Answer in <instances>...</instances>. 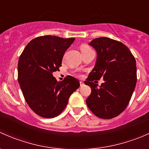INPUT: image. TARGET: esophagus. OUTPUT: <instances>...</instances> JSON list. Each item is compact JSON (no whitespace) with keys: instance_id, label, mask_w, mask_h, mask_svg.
<instances>
[{"instance_id":"obj_1","label":"esophagus","mask_w":149,"mask_h":149,"mask_svg":"<svg viewBox=\"0 0 149 149\" xmlns=\"http://www.w3.org/2000/svg\"><path fill=\"white\" fill-rule=\"evenodd\" d=\"M84 85V83L83 81H80V86H82Z\"/></svg>"}]
</instances>
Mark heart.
Listing matches in <instances>:
<instances>
[{"instance_id":"b5f03b06","label":"heart","mask_w":149,"mask_h":149,"mask_svg":"<svg viewBox=\"0 0 149 149\" xmlns=\"http://www.w3.org/2000/svg\"><path fill=\"white\" fill-rule=\"evenodd\" d=\"M88 49H91V48L87 45H82L81 47V52H84V51H86V50H88Z\"/></svg>"}]
</instances>
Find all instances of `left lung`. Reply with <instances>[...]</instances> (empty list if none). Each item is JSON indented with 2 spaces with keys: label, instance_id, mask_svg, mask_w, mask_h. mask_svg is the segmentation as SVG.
Listing matches in <instances>:
<instances>
[{
  "label": "left lung",
  "instance_id": "left-lung-1",
  "mask_svg": "<svg viewBox=\"0 0 149 149\" xmlns=\"http://www.w3.org/2000/svg\"><path fill=\"white\" fill-rule=\"evenodd\" d=\"M89 45L97 51V61L86 85L91 93L86 102L98 118L111 119L127 107L137 81L136 62L127 46L107 37L94 39ZM103 77L100 87L93 81Z\"/></svg>",
  "mask_w": 149,
  "mask_h": 149
}]
</instances>
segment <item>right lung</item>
<instances>
[{
    "label": "right lung",
    "mask_w": 149,
    "mask_h": 149,
    "mask_svg": "<svg viewBox=\"0 0 149 149\" xmlns=\"http://www.w3.org/2000/svg\"><path fill=\"white\" fill-rule=\"evenodd\" d=\"M75 38L42 36L31 40L18 63V81L29 107L45 118L58 116L70 96L79 86L76 78L68 76L57 81L52 73L59 70L63 57Z\"/></svg>",
    "instance_id": "right-lung-1"
}]
</instances>
